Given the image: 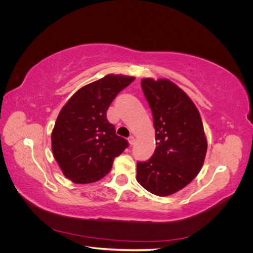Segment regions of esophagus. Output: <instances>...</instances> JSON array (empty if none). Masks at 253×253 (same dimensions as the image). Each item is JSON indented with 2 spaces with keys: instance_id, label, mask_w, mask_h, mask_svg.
<instances>
[{
  "instance_id": "obj_1",
  "label": "esophagus",
  "mask_w": 253,
  "mask_h": 253,
  "mask_svg": "<svg viewBox=\"0 0 253 253\" xmlns=\"http://www.w3.org/2000/svg\"><path fill=\"white\" fill-rule=\"evenodd\" d=\"M127 141H128L129 145H133V144L135 143V137H134V136H129V137H128V139H127Z\"/></svg>"
}]
</instances>
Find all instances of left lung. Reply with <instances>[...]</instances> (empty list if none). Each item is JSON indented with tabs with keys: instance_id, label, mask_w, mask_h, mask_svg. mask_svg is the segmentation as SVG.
<instances>
[{
	"instance_id": "left-lung-1",
	"label": "left lung",
	"mask_w": 253,
	"mask_h": 253,
	"mask_svg": "<svg viewBox=\"0 0 253 253\" xmlns=\"http://www.w3.org/2000/svg\"><path fill=\"white\" fill-rule=\"evenodd\" d=\"M141 87L154 118L156 149L137 164L136 179L152 194L172 195L202 170L208 142L200 112L190 97L169 79L143 78Z\"/></svg>"
}]
</instances>
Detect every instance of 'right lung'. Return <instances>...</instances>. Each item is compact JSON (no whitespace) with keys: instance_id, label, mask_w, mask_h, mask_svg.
Instances as JSON below:
<instances>
[{"instance_id":"right-lung-1","label":"right lung","mask_w":253,"mask_h":253,"mask_svg":"<svg viewBox=\"0 0 253 253\" xmlns=\"http://www.w3.org/2000/svg\"><path fill=\"white\" fill-rule=\"evenodd\" d=\"M135 77L109 74L82 86L61 109L51 132L53 157L66 178L95 182L110 172L127 141L106 118L109 106Z\"/></svg>"}]
</instances>
